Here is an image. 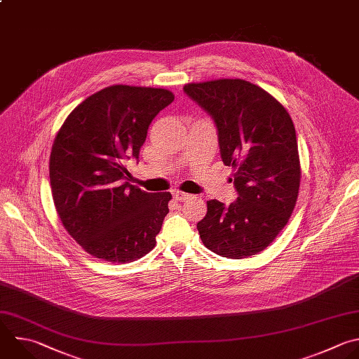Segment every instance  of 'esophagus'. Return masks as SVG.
<instances>
[{
    "instance_id": "1",
    "label": "esophagus",
    "mask_w": 359,
    "mask_h": 359,
    "mask_svg": "<svg viewBox=\"0 0 359 359\" xmlns=\"http://www.w3.org/2000/svg\"><path fill=\"white\" fill-rule=\"evenodd\" d=\"M172 194H173V198L177 200V201H184L186 198L190 197L187 193H183V191H180V190H173Z\"/></svg>"
}]
</instances>
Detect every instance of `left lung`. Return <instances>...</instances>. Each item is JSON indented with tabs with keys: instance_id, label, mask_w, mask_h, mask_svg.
I'll list each match as a JSON object with an SVG mask.
<instances>
[{
	"instance_id": "1",
	"label": "left lung",
	"mask_w": 359,
	"mask_h": 359,
	"mask_svg": "<svg viewBox=\"0 0 359 359\" xmlns=\"http://www.w3.org/2000/svg\"><path fill=\"white\" fill-rule=\"evenodd\" d=\"M184 93L217 127L224 165L232 166L238 197L229 205L207 201L197 229L217 255L243 259L264 251L287 224L299 196L300 159L286 108L241 79L190 83Z\"/></svg>"
}]
</instances>
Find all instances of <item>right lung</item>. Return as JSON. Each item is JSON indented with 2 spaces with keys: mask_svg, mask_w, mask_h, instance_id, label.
Listing matches in <instances>:
<instances>
[{
  "mask_svg": "<svg viewBox=\"0 0 359 359\" xmlns=\"http://www.w3.org/2000/svg\"><path fill=\"white\" fill-rule=\"evenodd\" d=\"M173 100L165 88L115 84L65 119L49 161L52 196L63 226L90 255L127 264L155 248L172 194L130 184L126 162L140 158L152 119Z\"/></svg>",
  "mask_w": 359,
  "mask_h": 359,
  "instance_id": "1",
  "label": "right lung"
}]
</instances>
